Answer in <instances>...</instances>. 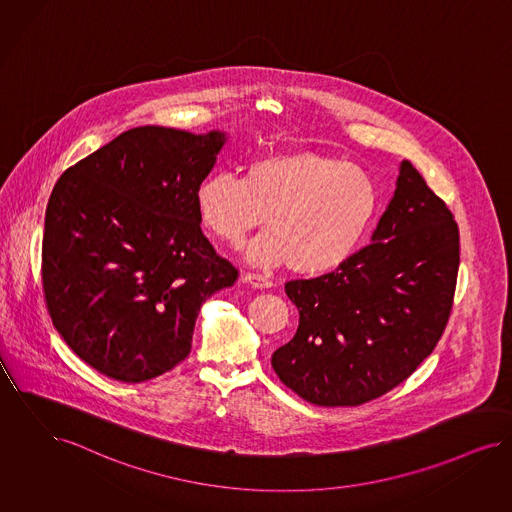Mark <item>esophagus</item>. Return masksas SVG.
Here are the masks:
<instances>
[{
    "instance_id": "1",
    "label": "esophagus",
    "mask_w": 512,
    "mask_h": 512,
    "mask_svg": "<svg viewBox=\"0 0 512 512\" xmlns=\"http://www.w3.org/2000/svg\"><path fill=\"white\" fill-rule=\"evenodd\" d=\"M241 281L250 284L252 288H271L273 286L271 279H267L265 275H258V273H243Z\"/></svg>"
}]
</instances>
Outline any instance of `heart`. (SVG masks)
Returning a JSON list of instances; mask_svg holds the SVG:
<instances>
[{"label": "heart", "mask_w": 512, "mask_h": 512, "mask_svg": "<svg viewBox=\"0 0 512 512\" xmlns=\"http://www.w3.org/2000/svg\"><path fill=\"white\" fill-rule=\"evenodd\" d=\"M203 226L237 248L267 218L269 233L247 250L254 264H288L324 275L359 248L379 207L374 178L340 157L313 150L273 153L248 163L243 178L207 176L195 191Z\"/></svg>", "instance_id": "b5f03b06"}]
</instances>
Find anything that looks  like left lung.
Returning <instances> with one entry per match:
<instances>
[{
    "mask_svg": "<svg viewBox=\"0 0 512 512\" xmlns=\"http://www.w3.org/2000/svg\"><path fill=\"white\" fill-rule=\"evenodd\" d=\"M459 229L410 161L372 243L332 273L284 284L300 326L271 366L303 400L359 406L416 372L454 303Z\"/></svg>",
    "mask_w": 512,
    "mask_h": 512,
    "instance_id": "obj_1",
    "label": "left lung"
}]
</instances>
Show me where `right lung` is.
<instances>
[{
	"label": "right lung",
	"mask_w": 512,
	"mask_h": 512,
	"mask_svg": "<svg viewBox=\"0 0 512 512\" xmlns=\"http://www.w3.org/2000/svg\"><path fill=\"white\" fill-rule=\"evenodd\" d=\"M226 140L136 127L58 178L41 248L45 303L100 374L140 383L172 370L190 355L201 305L237 281L195 205Z\"/></svg>",
	"instance_id": "add662e5"
}]
</instances>
